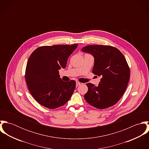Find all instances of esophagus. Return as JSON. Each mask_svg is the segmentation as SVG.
<instances>
[{
    "mask_svg": "<svg viewBox=\"0 0 149 149\" xmlns=\"http://www.w3.org/2000/svg\"><path fill=\"white\" fill-rule=\"evenodd\" d=\"M81 83H80V82H79V81H77L76 82V86H79V85H81Z\"/></svg>",
    "mask_w": 149,
    "mask_h": 149,
    "instance_id": "esophagus-1",
    "label": "esophagus"
}]
</instances>
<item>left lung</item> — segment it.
<instances>
[{
    "mask_svg": "<svg viewBox=\"0 0 149 149\" xmlns=\"http://www.w3.org/2000/svg\"><path fill=\"white\" fill-rule=\"evenodd\" d=\"M81 50L94 57L92 73L101 77L97 86L86 84L88 90L85 100L99 109L115 105L125 93L130 79V68L125 56L117 48L109 45H88Z\"/></svg>",
    "mask_w": 149,
    "mask_h": 149,
    "instance_id": "1",
    "label": "left lung"
}]
</instances>
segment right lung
Masks as SVG:
<instances>
[{
    "label": "right lung",
    "mask_w": 149,
    "mask_h": 149,
    "mask_svg": "<svg viewBox=\"0 0 149 149\" xmlns=\"http://www.w3.org/2000/svg\"><path fill=\"white\" fill-rule=\"evenodd\" d=\"M77 46H43L36 49L29 57L25 79L30 93L41 105L50 109L57 108L70 99L76 81H63L58 70L66 67L68 57Z\"/></svg>",
    "instance_id": "add662e5"
}]
</instances>
